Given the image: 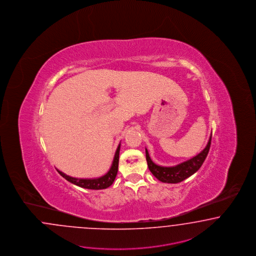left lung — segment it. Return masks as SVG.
Instances as JSON below:
<instances>
[{
	"label": "left lung",
	"instance_id": "obj_1",
	"mask_svg": "<svg viewBox=\"0 0 256 256\" xmlns=\"http://www.w3.org/2000/svg\"><path fill=\"white\" fill-rule=\"evenodd\" d=\"M212 134L210 136L206 147L204 148L198 156L191 158L190 160L182 162L179 165L174 166H161L154 164L148 156V150L146 148V160L148 163V170L154 174L159 181L168 184H177L188 178L192 174L198 172V168L204 164L206 158L210 145H211Z\"/></svg>",
	"mask_w": 256,
	"mask_h": 256
}]
</instances>
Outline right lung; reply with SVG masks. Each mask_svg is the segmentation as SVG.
Returning a JSON list of instances; mask_svg holds the SVG:
<instances>
[{"label": "right lung", "mask_w": 256, "mask_h": 256, "mask_svg": "<svg viewBox=\"0 0 256 256\" xmlns=\"http://www.w3.org/2000/svg\"><path fill=\"white\" fill-rule=\"evenodd\" d=\"M120 148V144L118 145V147L116 150L115 157H114L113 163H112V166H111L109 172L106 175H104L100 178H96V179H77V178H74V177L66 175V174L61 172L60 170H58V174H60L63 178H65L66 181L70 182L72 184H76L80 188L95 190L108 188V186H110L113 184L116 176V174H118Z\"/></svg>", "instance_id": "right-lung-1"}]
</instances>
